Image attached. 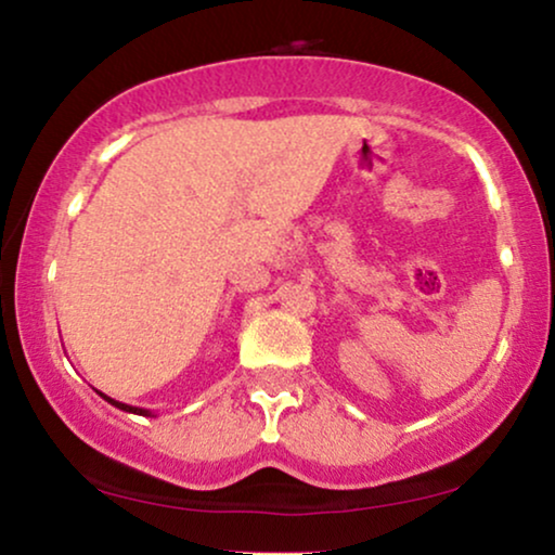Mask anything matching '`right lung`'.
<instances>
[{"instance_id": "right-lung-1", "label": "right lung", "mask_w": 555, "mask_h": 555, "mask_svg": "<svg viewBox=\"0 0 555 555\" xmlns=\"http://www.w3.org/2000/svg\"><path fill=\"white\" fill-rule=\"evenodd\" d=\"M95 393H99V396L103 398V401H108L111 405H116V409L129 411V413H139V416H152V411H146V409H137V405H129V403H121V401H114V398L106 396V393H101V390H95Z\"/></svg>"}]
</instances>
